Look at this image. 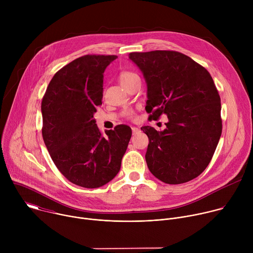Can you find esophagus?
I'll return each mask as SVG.
<instances>
[{"mask_svg": "<svg viewBox=\"0 0 253 253\" xmlns=\"http://www.w3.org/2000/svg\"><path fill=\"white\" fill-rule=\"evenodd\" d=\"M140 132V129L139 128H137V127H132V133H133V135H136V134H138Z\"/></svg>", "mask_w": 253, "mask_h": 253, "instance_id": "34e87169", "label": "esophagus"}]
</instances>
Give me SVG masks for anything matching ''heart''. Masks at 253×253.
<instances>
[{
    "label": "heart",
    "instance_id": "b5f03b06",
    "mask_svg": "<svg viewBox=\"0 0 253 253\" xmlns=\"http://www.w3.org/2000/svg\"><path fill=\"white\" fill-rule=\"evenodd\" d=\"M136 76V74L132 73V72H128V71H125V72H122V73L120 74V77H119V80H120V83H123L127 80H129L130 78Z\"/></svg>",
    "mask_w": 253,
    "mask_h": 253
}]
</instances>
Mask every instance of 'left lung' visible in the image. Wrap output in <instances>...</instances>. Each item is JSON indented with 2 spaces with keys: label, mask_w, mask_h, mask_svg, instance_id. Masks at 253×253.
<instances>
[{
  "label": "left lung",
  "mask_w": 253,
  "mask_h": 253,
  "mask_svg": "<svg viewBox=\"0 0 253 253\" xmlns=\"http://www.w3.org/2000/svg\"><path fill=\"white\" fill-rule=\"evenodd\" d=\"M129 59L145 79L150 118H168L163 131L141 127L149 138L147 166L164 183L188 182L208 166L222 132L213 79L204 67L175 51L130 53Z\"/></svg>",
  "instance_id": "left-lung-1"
}]
</instances>
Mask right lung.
I'll list each match as a JSON object with an SVG mask.
<instances>
[{"label":"right lung","mask_w":253,"mask_h":253,"mask_svg":"<svg viewBox=\"0 0 253 253\" xmlns=\"http://www.w3.org/2000/svg\"><path fill=\"white\" fill-rule=\"evenodd\" d=\"M117 56L86 55L52 78L42 100V135L49 154L70 182L98 188L118 174L132 130L118 125L103 136L94 114L102 104L104 71Z\"/></svg>","instance_id":"1"}]
</instances>
